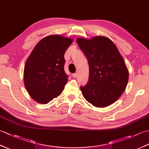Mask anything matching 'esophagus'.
I'll return each mask as SVG.
<instances>
[{"instance_id": "1", "label": "esophagus", "mask_w": 149, "mask_h": 149, "mask_svg": "<svg viewBox=\"0 0 149 149\" xmlns=\"http://www.w3.org/2000/svg\"><path fill=\"white\" fill-rule=\"evenodd\" d=\"M72 76L74 77H77V76H78V74H77V73H75V74H73V75H72Z\"/></svg>"}]
</instances>
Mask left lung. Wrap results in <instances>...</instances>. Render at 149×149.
<instances>
[{
	"mask_svg": "<svg viewBox=\"0 0 149 149\" xmlns=\"http://www.w3.org/2000/svg\"><path fill=\"white\" fill-rule=\"evenodd\" d=\"M77 43L89 65L88 83L80 87L84 97L97 107L111 105L121 96L128 83L129 72L124 60L115 43L107 37L78 38Z\"/></svg>",
	"mask_w": 149,
	"mask_h": 149,
	"instance_id": "1",
	"label": "left lung"
}]
</instances>
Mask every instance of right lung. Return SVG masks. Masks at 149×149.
I'll return each mask as SVG.
<instances>
[{
    "label": "right lung",
    "mask_w": 149,
    "mask_h": 149,
    "mask_svg": "<svg viewBox=\"0 0 149 149\" xmlns=\"http://www.w3.org/2000/svg\"><path fill=\"white\" fill-rule=\"evenodd\" d=\"M73 40L50 35L34 47L24 67V81L27 92L37 102L47 104L58 97L68 81L65 53Z\"/></svg>",
    "instance_id": "1"
}]
</instances>
